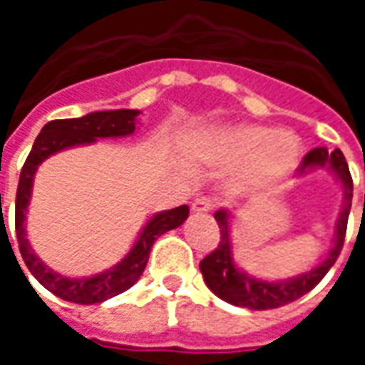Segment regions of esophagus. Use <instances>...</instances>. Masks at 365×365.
<instances>
[{"instance_id":"1","label":"esophagus","mask_w":365,"mask_h":365,"mask_svg":"<svg viewBox=\"0 0 365 365\" xmlns=\"http://www.w3.org/2000/svg\"><path fill=\"white\" fill-rule=\"evenodd\" d=\"M215 201L211 197H197L193 203H191V211L193 213H209L213 211Z\"/></svg>"}]
</instances>
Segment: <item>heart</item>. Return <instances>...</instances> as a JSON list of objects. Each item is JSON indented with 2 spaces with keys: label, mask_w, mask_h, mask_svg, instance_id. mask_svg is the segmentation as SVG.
<instances>
[{
  "label": "heart",
  "mask_w": 365,
  "mask_h": 365,
  "mask_svg": "<svg viewBox=\"0 0 365 365\" xmlns=\"http://www.w3.org/2000/svg\"><path fill=\"white\" fill-rule=\"evenodd\" d=\"M215 152L225 160H252L248 182L272 185L289 174L301 156V144L295 136L279 135L268 127H235L213 138Z\"/></svg>",
  "instance_id": "heart-1"
}]
</instances>
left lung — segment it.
Instances as JSON below:
<instances>
[{"label":"left lung","mask_w":365,"mask_h":365,"mask_svg":"<svg viewBox=\"0 0 365 365\" xmlns=\"http://www.w3.org/2000/svg\"><path fill=\"white\" fill-rule=\"evenodd\" d=\"M324 164H330V168L340 178V182H342L346 190L344 209H342L340 219H338L334 246L330 248L329 256L324 258V262H321L309 274H301L297 277H293V279H287V282L274 283L256 279V277L240 272L235 266L229 240V213L227 211H217L215 219H217L219 229H221V240H219V246L215 248L213 252L207 254L199 264L207 287L213 291L217 297H221L222 301H227L230 305L256 309V311L277 309V307L287 305L291 301H297L299 297H303L334 266V262L338 260L340 250L344 246L348 215H350V207H352V175H350V170H348V164H346L344 154L338 148L334 152H329L324 146L307 152L305 158L301 160V164H299V170L305 172L307 168L324 166Z\"/></svg>","instance_id":"8db88e82"}]
</instances>
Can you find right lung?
Returning <instances> with one entry per match:
<instances>
[{
  "label": "right lung",
  "instance_id": "obj_1",
  "mask_svg": "<svg viewBox=\"0 0 365 365\" xmlns=\"http://www.w3.org/2000/svg\"><path fill=\"white\" fill-rule=\"evenodd\" d=\"M136 115L138 111L135 109H117V111L90 113L80 119L51 120L38 133L23 164L19 185H17V197H15V235H17L19 252L29 272L35 275L36 282L64 301H72L80 305H93V303H101L105 299H111L127 291L143 275L154 240L168 230L178 229L190 215L187 205L154 215L140 232L135 248L125 256V260H120L117 266H113L103 274L86 277V279H70L52 272L36 258L33 248L29 246V240L25 237V213H27L33 178H35L38 164L51 154L64 150L68 146L93 143L96 138H105V136H125L135 133Z\"/></svg>",
  "mask_w": 365,
  "mask_h": 365
}]
</instances>
